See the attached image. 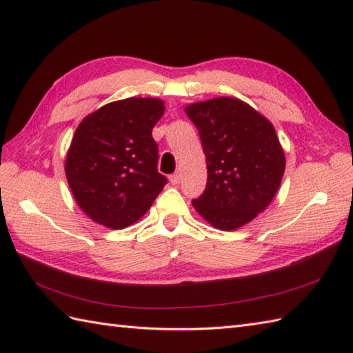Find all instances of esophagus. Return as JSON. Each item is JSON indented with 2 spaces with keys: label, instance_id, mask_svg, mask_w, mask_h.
<instances>
[{
  "label": "esophagus",
  "instance_id": "obj_1",
  "mask_svg": "<svg viewBox=\"0 0 353 353\" xmlns=\"http://www.w3.org/2000/svg\"><path fill=\"white\" fill-rule=\"evenodd\" d=\"M181 181H182V174H181V172H174V174L170 176V182H171L172 185H179V183H181Z\"/></svg>",
  "mask_w": 353,
  "mask_h": 353
}]
</instances>
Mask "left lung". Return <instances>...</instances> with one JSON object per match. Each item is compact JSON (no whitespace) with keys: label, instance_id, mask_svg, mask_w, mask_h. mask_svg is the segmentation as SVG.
I'll use <instances>...</instances> for the list:
<instances>
[{"label":"left lung","instance_id":"1","mask_svg":"<svg viewBox=\"0 0 353 353\" xmlns=\"http://www.w3.org/2000/svg\"><path fill=\"white\" fill-rule=\"evenodd\" d=\"M185 112L197 127L208 168L194 208L216 229L244 226L270 205L285 171L273 124L229 97L190 104Z\"/></svg>","mask_w":353,"mask_h":353}]
</instances>
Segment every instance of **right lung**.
I'll use <instances>...</instances> for the list:
<instances>
[{
  "label": "right lung",
  "instance_id": "obj_1",
  "mask_svg": "<svg viewBox=\"0 0 353 353\" xmlns=\"http://www.w3.org/2000/svg\"><path fill=\"white\" fill-rule=\"evenodd\" d=\"M163 110L161 100L134 97L106 104L77 127L65 172L74 199L95 223L130 226L167 185L152 137Z\"/></svg>",
  "mask_w": 353,
  "mask_h": 353
}]
</instances>
